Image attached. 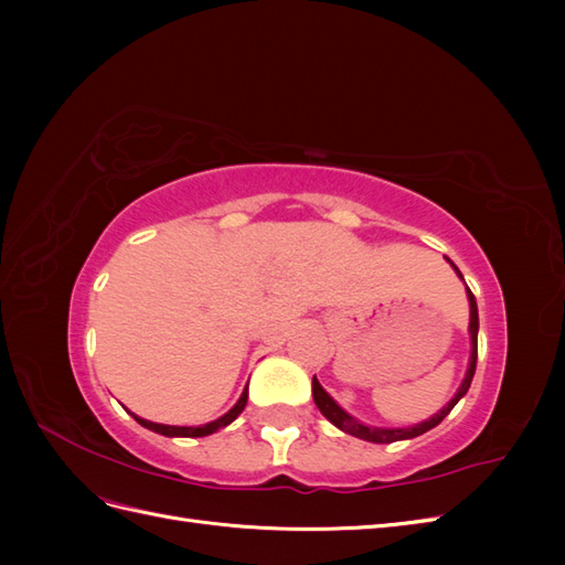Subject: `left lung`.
<instances>
[{"label": "left lung", "mask_w": 565, "mask_h": 565, "mask_svg": "<svg viewBox=\"0 0 565 565\" xmlns=\"http://www.w3.org/2000/svg\"><path fill=\"white\" fill-rule=\"evenodd\" d=\"M450 262V259H448ZM452 264V262H450ZM452 268L457 270V266L452 264ZM457 276L461 278V273L457 270ZM469 292V303H471V322H469V332H471V361H469V370H467V377L465 382H461L459 391L455 393V398L440 409L438 415H434L431 419H426L417 426H407V429H374V426H365L361 422H355L351 415H347L344 409H341L328 393H324V388L318 384V380L313 377V401L318 405L320 413L328 417L334 426H339L341 431H347L355 438H363V440H370V443H396V440H405V438H415V436H422L429 429H434V426H438L443 419H446L450 415V409L457 405V401L465 396V393L469 391L471 386V380H473V372H476V361H478V306H476V297L471 289L467 287Z\"/></svg>", "instance_id": "1"}]
</instances>
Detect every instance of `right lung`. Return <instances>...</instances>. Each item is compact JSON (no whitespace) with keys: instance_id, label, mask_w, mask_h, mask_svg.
<instances>
[{"instance_id":"add662e5","label":"right lung","mask_w":565,"mask_h":565,"mask_svg":"<svg viewBox=\"0 0 565 565\" xmlns=\"http://www.w3.org/2000/svg\"><path fill=\"white\" fill-rule=\"evenodd\" d=\"M245 405H247V388L243 391V396H241V401L235 403V407L233 409H228V413L224 415V417H218L216 422H210V424H204V426H167V424H156V422H148V419H141V417H136V415H131L136 422H139L141 426H146V429H150V431H156V434H162V436H183V438H200V436H210V434H214V431H218V429H224V426H228L237 415L243 413L245 409Z\"/></svg>"}]
</instances>
